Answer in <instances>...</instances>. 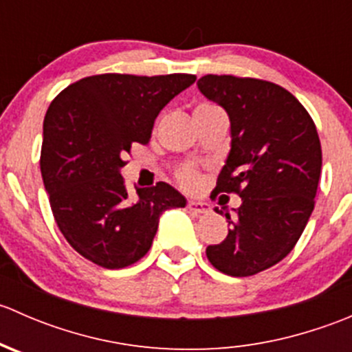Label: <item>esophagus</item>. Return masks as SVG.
Listing matches in <instances>:
<instances>
[{"mask_svg":"<svg viewBox=\"0 0 352 352\" xmlns=\"http://www.w3.org/2000/svg\"><path fill=\"white\" fill-rule=\"evenodd\" d=\"M187 208H189V211H192L194 214H206V212H209V204L204 201H196V199H190L189 202H187Z\"/></svg>","mask_w":352,"mask_h":352,"instance_id":"esophagus-1","label":"esophagus"}]
</instances>
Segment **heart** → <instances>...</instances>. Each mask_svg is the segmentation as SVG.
Segmentation results:
<instances>
[{
  "instance_id": "b5f03b06",
  "label": "heart",
  "mask_w": 352,
  "mask_h": 352,
  "mask_svg": "<svg viewBox=\"0 0 352 352\" xmlns=\"http://www.w3.org/2000/svg\"><path fill=\"white\" fill-rule=\"evenodd\" d=\"M197 109H216V107H212V105H199ZM177 179H179L180 186L187 190H197L199 187H201V175H199L196 170H190V168L182 170Z\"/></svg>"
}]
</instances>
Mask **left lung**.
<instances>
[{
    "instance_id": "obj_1",
    "label": "left lung",
    "mask_w": 352,
    "mask_h": 352,
    "mask_svg": "<svg viewBox=\"0 0 352 352\" xmlns=\"http://www.w3.org/2000/svg\"><path fill=\"white\" fill-rule=\"evenodd\" d=\"M197 87L232 124V150L212 194L242 197L235 214L225 212L228 236L206 255L223 274L254 276L283 261L310 219L322 170L317 127L298 98L271 81L206 74Z\"/></svg>"
}]
</instances>
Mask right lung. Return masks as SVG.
<instances>
[{"label":"right lung","mask_w":352,"mask_h":352,"mask_svg":"<svg viewBox=\"0 0 352 352\" xmlns=\"http://www.w3.org/2000/svg\"><path fill=\"white\" fill-rule=\"evenodd\" d=\"M196 81L194 74H95L66 87L44 119L41 172L67 243L105 269L146 255L160 214L186 197L158 182L127 194L120 168L134 143L148 144L160 110Z\"/></svg>","instance_id":"right-lung-1"}]
</instances>
